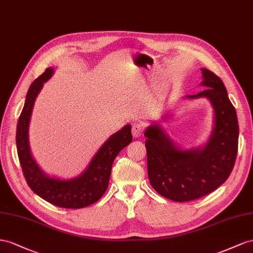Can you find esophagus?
Returning a JSON list of instances; mask_svg holds the SVG:
<instances>
[{
  "label": "esophagus",
  "instance_id": "obj_1",
  "mask_svg": "<svg viewBox=\"0 0 253 253\" xmlns=\"http://www.w3.org/2000/svg\"><path fill=\"white\" fill-rule=\"evenodd\" d=\"M143 130H144V126L141 124V123H134L132 125L131 131L134 138H139V136H141L143 133Z\"/></svg>",
  "mask_w": 253,
  "mask_h": 253
}]
</instances>
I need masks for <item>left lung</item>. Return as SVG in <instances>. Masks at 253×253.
<instances>
[{"label": "left lung", "mask_w": 253, "mask_h": 253, "mask_svg": "<svg viewBox=\"0 0 253 253\" xmlns=\"http://www.w3.org/2000/svg\"><path fill=\"white\" fill-rule=\"evenodd\" d=\"M208 89L186 98L207 97L214 109L212 133L203 147L181 149L160 125H150L147 140V172L151 186L161 196L177 203L198 199L226 181L234 168L239 146L236 111L221 79L201 69Z\"/></svg>", "instance_id": "1"}]
</instances>
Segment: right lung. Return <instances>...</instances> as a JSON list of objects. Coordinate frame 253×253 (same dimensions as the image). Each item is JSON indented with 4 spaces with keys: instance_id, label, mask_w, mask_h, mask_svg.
Returning <instances> with one entry per match:
<instances>
[{
    "instance_id": "1",
    "label": "right lung",
    "mask_w": 253,
    "mask_h": 253,
    "mask_svg": "<svg viewBox=\"0 0 253 253\" xmlns=\"http://www.w3.org/2000/svg\"><path fill=\"white\" fill-rule=\"evenodd\" d=\"M54 74L53 68H47L31 84L26 94L23 110L18 121L16 143L19 161L28 186L42 199L54 206L66 209L88 207L103 196L109 185L111 168L115 157L132 141L131 125H126L112 134L93 157L88 168L74 179L49 177L36 163L28 142V127L34 104L43 84Z\"/></svg>"
}]
</instances>
